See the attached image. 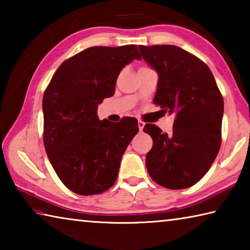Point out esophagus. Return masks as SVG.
Here are the masks:
<instances>
[{"instance_id":"1","label":"esophagus","mask_w":250,"mask_h":250,"mask_svg":"<svg viewBox=\"0 0 250 250\" xmlns=\"http://www.w3.org/2000/svg\"><path fill=\"white\" fill-rule=\"evenodd\" d=\"M138 126H139V130L142 131V130H143V128H145V122L139 120V121H138Z\"/></svg>"}]
</instances>
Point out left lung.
Returning <instances> with one entry per match:
<instances>
[{"label": "left lung", "mask_w": 250, "mask_h": 250, "mask_svg": "<svg viewBox=\"0 0 250 250\" xmlns=\"http://www.w3.org/2000/svg\"><path fill=\"white\" fill-rule=\"evenodd\" d=\"M139 49L159 76L153 103L175 117L170 135L155 125H145L153 140L146 170L164 188H189L206 174L221 147V91L208 66L186 50L174 45Z\"/></svg>", "instance_id": "left-lung-1"}]
</instances>
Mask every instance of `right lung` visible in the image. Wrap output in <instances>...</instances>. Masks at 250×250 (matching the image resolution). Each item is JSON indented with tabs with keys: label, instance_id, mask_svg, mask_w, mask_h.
Instances as JSON below:
<instances>
[{
	"label": "right lung",
	"instance_id": "1",
	"mask_svg": "<svg viewBox=\"0 0 250 250\" xmlns=\"http://www.w3.org/2000/svg\"><path fill=\"white\" fill-rule=\"evenodd\" d=\"M133 59H142L135 45L87 48L59 66L44 92L46 153L61 181L79 195L115 184L122 155L139 131L135 118L113 124L97 116Z\"/></svg>",
	"mask_w": 250,
	"mask_h": 250
}]
</instances>
